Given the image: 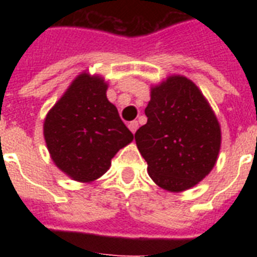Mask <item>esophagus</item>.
Returning a JSON list of instances; mask_svg holds the SVG:
<instances>
[{
  "instance_id": "obj_1",
  "label": "esophagus",
  "mask_w": 257,
  "mask_h": 257,
  "mask_svg": "<svg viewBox=\"0 0 257 257\" xmlns=\"http://www.w3.org/2000/svg\"><path fill=\"white\" fill-rule=\"evenodd\" d=\"M128 128L131 129V132L135 133L137 131V128H139V122L137 121H131L128 124Z\"/></svg>"
}]
</instances>
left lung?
<instances>
[{
    "label": "left lung",
    "mask_w": 257,
    "mask_h": 257,
    "mask_svg": "<svg viewBox=\"0 0 257 257\" xmlns=\"http://www.w3.org/2000/svg\"><path fill=\"white\" fill-rule=\"evenodd\" d=\"M147 124L135 133L151 179L169 192L195 187L215 167L221 131L200 89L171 76L151 89Z\"/></svg>",
    "instance_id": "obj_1"
}]
</instances>
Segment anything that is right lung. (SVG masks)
Here are the masks:
<instances>
[{
  "mask_svg": "<svg viewBox=\"0 0 257 257\" xmlns=\"http://www.w3.org/2000/svg\"><path fill=\"white\" fill-rule=\"evenodd\" d=\"M106 89L100 76L78 74L44 121L52 160L80 183L104 175L114 155L133 140L117 108L106 98Z\"/></svg>",
  "mask_w": 257,
  "mask_h": 257,
  "instance_id": "add662e5",
  "label": "right lung"
}]
</instances>
